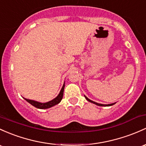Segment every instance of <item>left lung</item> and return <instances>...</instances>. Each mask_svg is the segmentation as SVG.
<instances>
[{
  "label": "left lung",
  "mask_w": 146,
  "mask_h": 146,
  "mask_svg": "<svg viewBox=\"0 0 146 146\" xmlns=\"http://www.w3.org/2000/svg\"><path fill=\"white\" fill-rule=\"evenodd\" d=\"M84 97H85V98H86V100H87L88 101V102H90L92 103V104H95L98 105V106H112V105H113V104H115V103H113V104H99V103H97V102H95L92 101V100H90V99L88 98L86 96V95H84Z\"/></svg>",
  "instance_id": "8db88e82"
}]
</instances>
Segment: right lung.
<instances>
[{"label":"right lung","mask_w":146,"mask_h":146,"mask_svg":"<svg viewBox=\"0 0 146 146\" xmlns=\"http://www.w3.org/2000/svg\"><path fill=\"white\" fill-rule=\"evenodd\" d=\"M64 88H65V83H64L63 86H62V88H61L60 92H59L58 95L56 97V98H54V100H51V101L48 102H45V103H42V102H39L35 101V100H29V99L24 98V100H26L28 102L30 103L31 105H33L35 107L37 108V109H48V108H51L52 106H55V105L59 104L60 102V101L62 100V97H63V92H64Z\"/></svg>","instance_id":"1"}]
</instances>
